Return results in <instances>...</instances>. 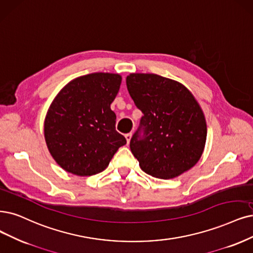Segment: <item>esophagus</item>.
Instances as JSON below:
<instances>
[{"instance_id":"obj_1","label":"esophagus","mask_w":253,"mask_h":253,"mask_svg":"<svg viewBox=\"0 0 253 253\" xmlns=\"http://www.w3.org/2000/svg\"><path fill=\"white\" fill-rule=\"evenodd\" d=\"M131 136H132V133H131V132H130V133H127V134L125 135L126 139H127V144H129V143H130V139H131Z\"/></svg>"}]
</instances>
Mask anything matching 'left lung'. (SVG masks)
Segmentation results:
<instances>
[{"label":"left lung","instance_id":"obj_1","mask_svg":"<svg viewBox=\"0 0 253 253\" xmlns=\"http://www.w3.org/2000/svg\"><path fill=\"white\" fill-rule=\"evenodd\" d=\"M126 84L144 115L130 139L141 169L162 179L190 170L200 160L207 141L204 115L192 92L155 74H130Z\"/></svg>","mask_w":253,"mask_h":253}]
</instances>
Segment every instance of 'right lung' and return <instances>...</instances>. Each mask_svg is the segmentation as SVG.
Listing matches in <instances>:
<instances>
[{"mask_svg": "<svg viewBox=\"0 0 253 253\" xmlns=\"http://www.w3.org/2000/svg\"><path fill=\"white\" fill-rule=\"evenodd\" d=\"M121 81L119 74H88L69 82L52 102L44 120V138L63 170L78 176L98 174L126 144L110 109Z\"/></svg>", "mask_w": 253, "mask_h": 253, "instance_id": "add662e5", "label": "right lung"}]
</instances>
